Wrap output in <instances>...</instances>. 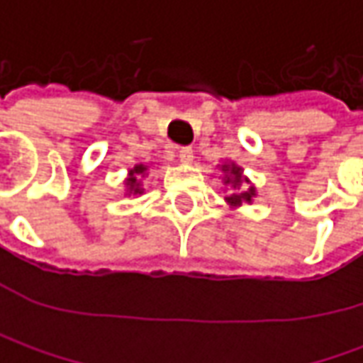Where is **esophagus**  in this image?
Segmentation results:
<instances>
[{"instance_id":"34e87169","label":"esophagus","mask_w":363,"mask_h":363,"mask_svg":"<svg viewBox=\"0 0 363 363\" xmlns=\"http://www.w3.org/2000/svg\"><path fill=\"white\" fill-rule=\"evenodd\" d=\"M177 157H179V161H182L184 165H191V163H194V151H191L189 147H182L179 153H177Z\"/></svg>"}]
</instances>
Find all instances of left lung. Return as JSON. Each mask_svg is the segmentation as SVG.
<instances>
[{"label":"left lung","mask_w":363,"mask_h":363,"mask_svg":"<svg viewBox=\"0 0 363 363\" xmlns=\"http://www.w3.org/2000/svg\"><path fill=\"white\" fill-rule=\"evenodd\" d=\"M222 172V184L226 186V196L224 200L230 206H242V203H252L257 198V188L250 184V179L244 175V169L236 165L234 161H224L218 165Z\"/></svg>","instance_id":"obj_1"}]
</instances>
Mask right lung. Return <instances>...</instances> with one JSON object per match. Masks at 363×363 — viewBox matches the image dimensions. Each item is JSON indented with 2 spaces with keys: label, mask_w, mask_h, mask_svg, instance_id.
Segmentation results:
<instances>
[{
  "label": "right lung",
  "mask_w": 363,
  "mask_h": 363,
  "mask_svg": "<svg viewBox=\"0 0 363 363\" xmlns=\"http://www.w3.org/2000/svg\"><path fill=\"white\" fill-rule=\"evenodd\" d=\"M147 172H149V165H143V163H137L135 167H131L127 172V179H125V196H141L145 189H143V184L141 179L145 177Z\"/></svg>",
  "instance_id": "obj_1"
}]
</instances>
